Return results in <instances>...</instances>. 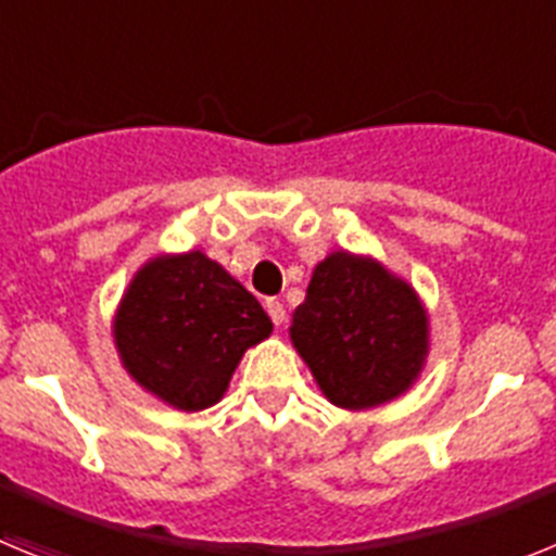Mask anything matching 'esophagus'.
<instances>
[{"mask_svg":"<svg viewBox=\"0 0 556 556\" xmlns=\"http://www.w3.org/2000/svg\"><path fill=\"white\" fill-rule=\"evenodd\" d=\"M264 306H267L269 320H273L275 326H283V323H287V306H283L281 301H275V298H269V301L264 303Z\"/></svg>","mask_w":556,"mask_h":556,"instance_id":"1","label":"esophagus"}]
</instances>
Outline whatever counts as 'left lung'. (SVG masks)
I'll return each instance as SVG.
<instances>
[{
    "instance_id": "1",
    "label": "left lung",
    "mask_w": 556,
    "mask_h": 556,
    "mask_svg": "<svg viewBox=\"0 0 556 556\" xmlns=\"http://www.w3.org/2000/svg\"><path fill=\"white\" fill-rule=\"evenodd\" d=\"M292 342L328 401L367 409L401 395L426 356V314L404 281L348 253L317 264Z\"/></svg>"
}]
</instances>
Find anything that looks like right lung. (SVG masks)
Segmentation results:
<instances>
[{"label": "right lung", "mask_w": 556, "mask_h": 556, "mask_svg": "<svg viewBox=\"0 0 556 556\" xmlns=\"http://www.w3.org/2000/svg\"><path fill=\"white\" fill-rule=\"evenodd\" d=\"M269 331L262 303L203 253L147 264L116 317L130 376L184 412L217 404L242 353Z\"/></svg>", "instance_id": "obj_1"}]
</instances>
